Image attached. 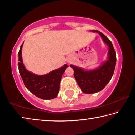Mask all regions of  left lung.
Returning <instances> with one entry per match:
<instances>
[{
	"label": "left lung",
	"instance_id": "obj_1",
	"mask_svg": "<svg viewBox=\"0 0 135 135\" xmlns=\"http://www.w3.org/2000/svg\"><path fill=\"white\" fill-rule=\"evenodd\" d=\"M96 32L109 46L108 59L99 68L91 71H85L73 65L70 67L74 70V76L81 91L86 94H92L101 91L111 80L116 62V51L111 41L101 32Z\"/></svg>",
	"mask_w": 135,
	"mask_h": 135
}]
</instances>
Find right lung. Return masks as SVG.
Returning a JSON list of instances; mask_svg holds the SVG:
<instances>
[{
    "label": "right lung",
    "instance_id": "right-lung-1",
    "mask_svg": "<svg viewBox=\"0 0 135 135\" xmlns=\"http://www.w3.org/2000/svg\"><path fill=\"white\" fill-rule=\"evenodd\" d=\"M23 44L19 51L18 68L24 85L29 91L40 99L50 100L57 97L59 92L62 75L68 65L65 64L62 67L53 70L45 75L34 74L28 71L24 67L22 58Z\"/></svg>",
    "mask_w": 135,
    "mask_h": 135
}]
</instances>
